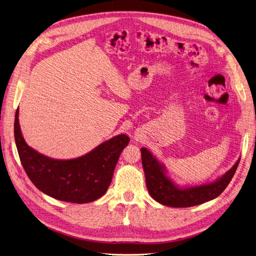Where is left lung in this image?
I'll return each instance as SVG.
<instances>
[{
    "instance_id": "left-lung-1",
    "label": "left lung",
    "mask_w": 256,
    "mask_h": 256,
    "mask_svg": "<svg viewBox=\"0 0 256 256\" xmlns=\"http://www.w3.org/2000/svg\"><path fill=\"white\" fill-rule=\"evenodd\" d=\"M141 156L147 190L158 202L171 208H190L218 197L230 182L240 160L214 182L180 189L166 176L164 166L148 150L142 147Z\"/></svg>"
}]
</instances>
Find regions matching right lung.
Listing matches in <instances>:
<instances>
[{
	"label": "right lung",
	"mask_w": 256,
	"mask_h": 256,
	"mask_svg": "<svg viewBox=\"0 0 256 256\" xmlns=\"http://www.w3.org/2000/svg\"><path fill=\"white\" fill-rule=\"evenodd\" d=\"M14 138L22 165L37 189L52 198L72 204L91 202L106 193L119 156L130 142L126 135H118L78 158H50L24 142L18 109L14 119Z\"/></svg>",
	"instance_id": "right-lung-1"
}]
</instances>
